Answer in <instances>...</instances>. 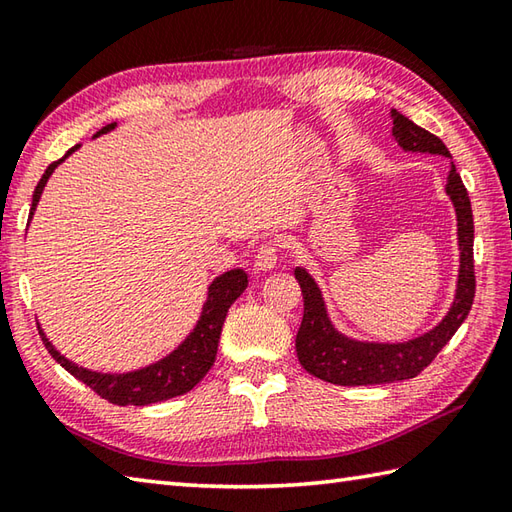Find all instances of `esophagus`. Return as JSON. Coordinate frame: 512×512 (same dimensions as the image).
Returning a JSON list of instances; mask_svg holds the SVG:
<instances>
[{
  "label": "esophagus",
  "mask_w": 512,
  "mask_h": 512,
  "mask_svg": "<svg viewBox=\"0 0 512 512\" xmlns=\"http://www.w3.org/2000/svg\"><path fill=\"white\" fill-rule=\"evenodd\" d=\"M279 262V244L268 242L262 244L255 255V268L257 270H273Z\"/></svg>",
  "instance_id": "esophagus-1"
}]
</instances>
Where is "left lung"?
Masks as SVG:
<instances>
[{
	"instance_id": "left-lung-1",
	"label": "left lung",
	"mask_w": 512,
	"mask_h": 512,
	"mask_svg": "<svg viewBox=\"0 0 512 512\" xmlns=\"http://www.w3.org/2000/svg\"><path fill=\"white\" fill-rule=\"evenodd\" d=\"M393 117V137L406 153H428L450 157L448 148L439 137L428 133L408 117L390 110ZM446 195L455 206L457 215V244H459V275L455 299L448 313L428 333L408 339V342H362L339 333L330 322L322 288L306 268H295V279L302 286L304 319L297 330L295 348L299 364L306 373L337 386H370L404 382L417 377L433 362L457 328L464 324L475 299V264H473V210H470L468 190L459 177L455 164L450 162L446 177Z\"/></svg>"
}]
</instances>
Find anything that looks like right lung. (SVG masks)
<instances>
[{"label": "right lung", "mask_w": 512, "mask_h": 512, "mask_svg": "<svg viewBox=\"0 0 512 512\" xmlns=\"http://www.w3.org/2000/svg\"><path fill=\"white\" fill-rule=\"evenodd\" d=\"M115 126H117L115 122L104 126L102 130H97L95 137L110 133ZM77 148L79 144L70 148L62 159H57V162H53L46 168V173L35 186L33 206H30V213H28V224L35 215V208L39 204V197L44 193L48 177L53 175L55 168L62 164L68 155H73ZM246 286H248V275L242 268H233L228 270V273L215 277L213 284L208 286V297L202 306V315H199L195 328L190 330L184 342L179 344L173 353H168L166 357L159 359V362L130 370V373H97V370H90L70 362L68 357H64L53 346V342H48L42 326L37 324V328L50 357H53L59 366L66 368L70 375L77 377L79 382H84L86 386L93 388L99 397L106 399V402L117 404V406H148V404L164 402V399H173L177 395H184L190 388H195L199 382H202V377L215 364L219 335H222V326H224L228 308L233 306L235 299L244 293Z\"/></svg>", "instance_id": "1"}]
</instances>
